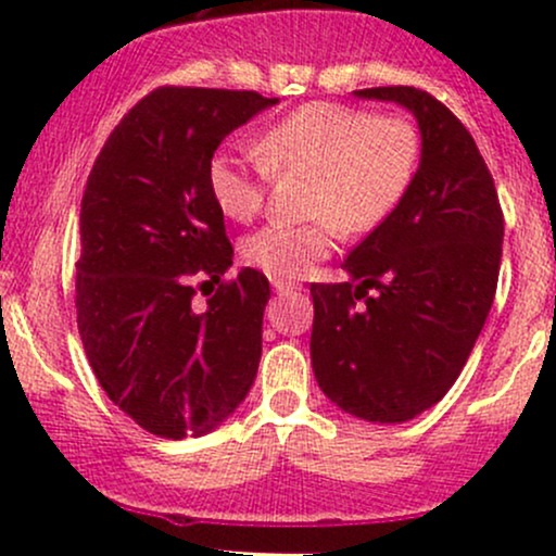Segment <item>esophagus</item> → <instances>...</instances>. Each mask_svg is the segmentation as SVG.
I'll return each instance as SVG.
<instances>
[{
    "mask_svg": "<svg viewBox=\"0 0 556 556\" xmlns=\"http://www.w3.org/2000/svg\"><path fill=\"white\" fill-rule=\"evenodd\" d=\"M292 290H298L295 282H274V292H277V295H285V292Z\"/></svg>",
    "mask_w": 556,
    "mask_h": 556,
    "instance_id": "esophagus-1",
    "label": "esophagus"
}]
</instances>
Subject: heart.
<instances>
[{
	"mask_svg": "<svg viewBox=\"0 0 556 556\" xmlns=\"http://www.w3.org/2000/svg\"><path fill=\"white\" fill-rule=\"evenodd\" d=\"M256 154L216 151L206 172L208 193L227 219L248 222L264 206L271 177L311 175L305 208L314 222L266 225L242 242L248 266L292 282L329 256L337 227L366 235L397 212L416 180L420 136L397 114L314 101L266 127Z\"/></svg>",
	"mask_w": 556,
	"mask_h": 556,
	"instance_id": "1",
	"label": "heart"
}]
</instances>
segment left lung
Masks as SVG:
<instances>
[{
    "mask_svg": "<svg viewBox=\"0 0 556 556\" xmlns=\"http://www.w3.org/2000/svg\"><path fill=\"white\" fill-rule=\"evenodd\" d=\"M355 96L416 114L420 164L397 212L344 258L350 282L311 285V363L344 413L402 424L444 397L486 324L504 216L473 136L442 101L413 86Z\"/></svg>",
    "mask_w": 556,
    "mask_h": 556,
    "instance_id": "8db88e82",
    "label": "left lung"
}]
</instances>
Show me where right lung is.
Listing matches in <instances>:
<instances>
[{
  "label": "right lung",
  "instance_id": "add662e5",
  "mask_svg": "<svg viewBox=\"0 0 556 556\" xmlns=\"http://www.w3.org/2000/svg\"><path fill=\"white\" fill-rule=\"evenodd\" d=\"M277 101L162 86L119 119L88 175L80 340L106 397L156 437L214 431L256 379L271 290L256 269L225 282L232 245L206 172L216 146ZM195 278L220 285L203 309Z\"/></svg>",
  "mask_w": 556,
  "mask_h": 556
}]
</instances>
